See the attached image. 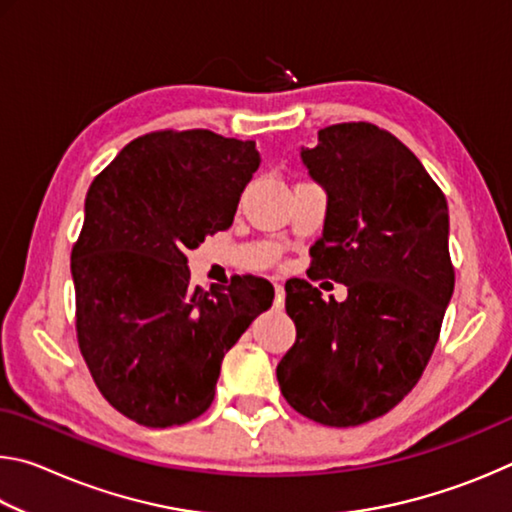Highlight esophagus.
Returning a JSON list of instances; mask_svg holds the SVG:
<instances>
[{"mask_svg": "<svg viewBox=\"0 0 512 512\" xmlns=\"http://www.w3.org/2000/svg\"><path fill=\"white\" fill-rule=\"evenodd\" d=\"M284 307V287L282 284H275V309Z\"/></svg>", "mask_w": 512, "mask_h": 512, "instance_id": "1", "label": "esophagus"}]
</instances>
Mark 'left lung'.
Returning <instances> with one entry per match:
<instances>
[{
	"instance_id": "left-lung-1",
	"label": "left lung",
	"mask_w": 512,
	"mask_h": 512,
	"mask_svg": "<svg viewBox=\"0 0 512 512\" xmlns=\"http://www.w3.org/2000/svg\"><path fill=\"white\" fill-rule=\"evenodd\" d=\"M300 160L327 196L309 273L343 282L348 298L287 282L296 343L277 381L305 418L357 427L391 411L436 348L454 293L449 210L420 160L366 121L323 128Z\"/></svg>"
}]
</instances>
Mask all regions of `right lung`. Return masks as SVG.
<instances>
[{"mask_svg": "<svg viewBox=\"0 0 512 512\" xmlns=\"http://www.w3.org/2000/svg\"><path fill=\"white\" fill-rule=\"evenodd\" d=\"M255 142L210 131L137 137L85 196L72 250L79 348L101 395L162 429L210 409L221 361L273 305L262 277L192 287L187 250L228 230L257 171Z\"/></svg>", "mask_w": 512, "mask_h": 512, "instance_id": "1", "label": "right lung"}]
</instances>
